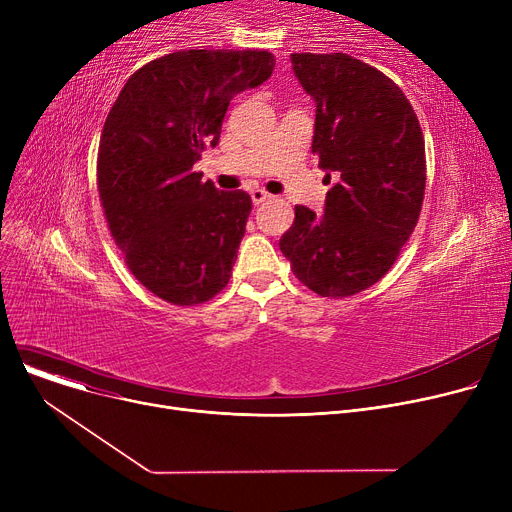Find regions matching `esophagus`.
<instances>
[{"mask_svg":"<svg viewBox=\"0 0 512 512\" xmlns=\"http://www.w3.org/2000/svg\"><path fill=\"white\" fill-rule=\"evenodd\" d=\"M270 197H272V195H270V193H265V191H261V188H253V191H251V199H253V203H255V205H261L263 201H267Z\"/></svg>","mask_w":512,"mask_h":512,"instance_id":"34e87169","label":"esophagus"}]
</instances>
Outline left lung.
I'll list each match as a JSON object with an SVG mask.
<instances>
[{"label": "left lung", "instance_id": "obj_1", "mask_svg": "<svg viewBox=\"0 0 512 512\" xmlns=\"http://www.w3.org/2000/svg\"><path fill=\"white\" fill-rule=\"evenodd\" d=\"M315 101L313 153L328 182L324 213L294 207L280 251L321 297L373 286L413 234L425 193V143L409 99L380 70L346 53H292Z\"/></svg>", "mask_w": 512, "mask_h": 512}]
</instances>
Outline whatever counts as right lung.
I'll list each match as a JSON object with an SVG mask.
<instances>
[{"label":"right lung","mask_w":512,"mask_h":512,"mask_svg":"<svg viewBox=\"0 0 512 512\" xmlns=\"http://www.w3.org/2000/svg\"><path fill=\"white\" fill-rule=\"evenodd\" d=\"M255 49H186L134 72L103 124L97 186L128 270L172 305L213 299L230 280L251 197L193 166L220 141L230 99L272 76Z\"/></svg>","instance_id":"right-lung-1"}]
</instances>
